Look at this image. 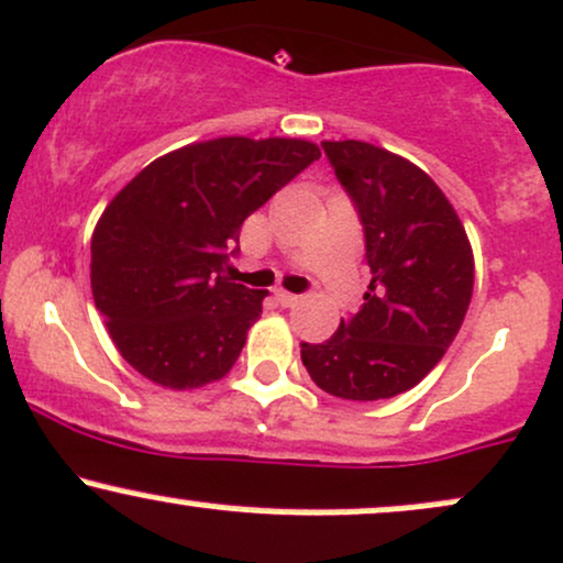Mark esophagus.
<instances>
[{
    "mask_svg": "<svg viewBox=\"0 0 563 563\" xmlns=\"http://www.w3.org/2000/svg\"><path fill=\"white\" fill-rule=\"evenodd\" d=\"M275 299H277V305H280V307H294L296 301H299V296L283 291V288H280V291H275Z\"/></svg>",
    "mask_w": 563,
    "mask_h": 563,
    "instance_id": "esophagus-1",
    "label": "esophagus"
}]
</instances>
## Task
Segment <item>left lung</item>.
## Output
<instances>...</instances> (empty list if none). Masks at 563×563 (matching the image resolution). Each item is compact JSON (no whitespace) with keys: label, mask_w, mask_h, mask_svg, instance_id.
Masks as SVG:
<instances>
[{"label":"left lung","mask_w":563,"mask_h":563,"mask_svg":"<svg viewBox=\"0 0 563 563\" xmlns=\"http://www.w3.org/2000/svg\"><path fill=\"white\" fill-rule=\"evenodd\" d=\"M366 234L363 307L323 344L301 342L312 382L344 400L411 390L454 342L473 296V249L422 168L366 141H323Z\"/></svg>","instance_id":"1"}]
</instances>
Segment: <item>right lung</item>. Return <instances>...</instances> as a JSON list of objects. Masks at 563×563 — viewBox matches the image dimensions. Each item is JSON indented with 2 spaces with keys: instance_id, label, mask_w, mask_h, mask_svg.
Returning <instances> with one entry per match:
<instances>
[{
  "instance_id": "right-lung-1",
  "label": "right lung",
  "mask_w": 563,
  "mask_h": 563,
  "mask_svg": "<svg viewBox=\"0 0 563 563\" xmlns=\"http://www.w3.org/2000/svg\"><path fill=\"white\" fill-rule=\"evenodd\" d=\"M318 157L312 141L224 135L157 157L120 189L92 232L90 286L135 372L170 390L230 372L267 296L224 277L240 227Z\"/></svg>"
}]
</instances>
